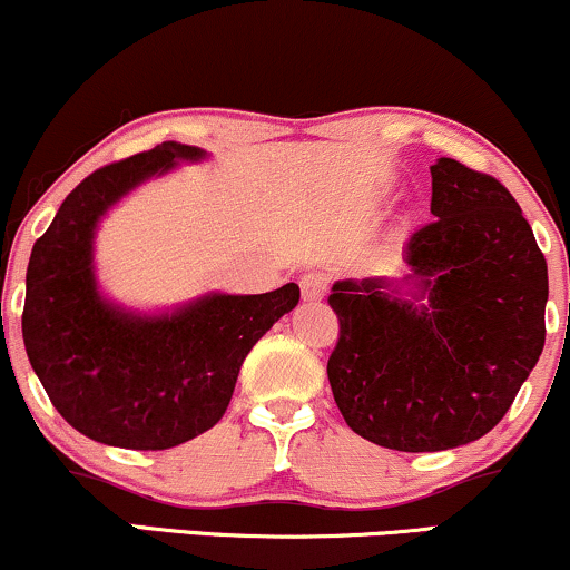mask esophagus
<instances>
[{
	"mask_svg": "<svg viewBox=\"0 0 570 570\" xmlns=\"http://www.w3.org/2000/svg\"><path fill=\"white\" fill-rule=\"evenodd\" d=\"M327 293V279L323 274H304L301 277V298L304 301H320Z\"/></svg>",
	"mask_w": 570,
	"mask_h": 570,
	"instance_id": "obj_1",
	"label": "esophagus"
}]
</instances>
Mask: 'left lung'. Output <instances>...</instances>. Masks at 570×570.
<instances>
[{"label": "left lung", "instance_id": "8db88e82", "mask_svg": "<svg viewBox=\"0 0 570 570\" xmlns=\"http://www.w3.org/2000/svg\"><path fill=\"white\" fill-rule=\"evenodd\" d=\"M434 220L411 234L403 283L341 279L327 360L352 432L405 453L448 451L504 419L544 350L547 261L531 224L488 173L432 165ZM417 296L402 298V285ZM421 297L426 305H419Z\"/></svg>", "mask_w": 570, "mask_h": 570}]
</instances>
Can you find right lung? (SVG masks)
Masks as SVG:
<instances>
[{
  "label": "right lung",
  "instance_id": "right-lung-1",
  "mask_svg": "<svg viewBox=\"0 0 570 570\" xmlns=\"http://www.w3.org/2000/svg\"><path fill=\"white\" fill-rule=\"evenodd\" d=\"M203 157L197 146L167 140L98 167L33 243L26 354L56 411L96 443L165 451L216 426L247 352L301 298L298 285L287 283L261 296L213 293L165 317H136L98 296V218L140 180Z\"/></svg>",
  "mask_w": 570,
  "mask_h": 570
}]
</instances>
